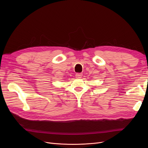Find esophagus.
Here are the masks:
<instances>
[{
	"label": "esophagus",
	"mask_w": 148,
	"mask_h": 148,
	"mask_svg": "<svg viewBox=\"0 0 148 148\" xmlns=\"http://www.w3.org/2000/svg\"><path fill=\"white\" fill-rule=\"evenodd\" d=\"M82 73H77L76 74H75V77H76V78H77V79H80V78H82Z\"/></svg>",
	"instance_id": "1"
}]
</instances>
